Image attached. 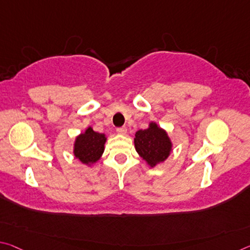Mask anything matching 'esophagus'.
<instances>
[{
	"label": "esophagus",
	"instance_id": "esophagus-1",
	"mask_svg": "<svg viewBox=\"0 0 250 250\" xmlns=\"http://www.w3.org/2000/svg\"><path fill=\"white\" fill-rule=\"evenodd\" d=\"M117 132L119 134H121V136H125V134H126V128H125V126H121V128H118Z\"/></svg>",
	"mask_w": 250,
	"mask_h": 250
}]
</instances>
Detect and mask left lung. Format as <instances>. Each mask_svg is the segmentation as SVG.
I'll list each match as a JSON object with an SVG mask.
<instances>
[{"mask_svg": "<svg viewBox=\"0 0 250 250\" xmlns=\"http://www.w3.org/2000/svg\"><path fill=\"white\" fill-rule=\"evenodd\" d=\"M134 137L136 151L149 167L162 164L172 152V141L168 132L157 122L150 121L148 128L138 130Z\"/></svg>", "mask_w": 250, "mask_h": 250, "instance_id": "left-lung-1", "label": "left lung"}]
</instances>
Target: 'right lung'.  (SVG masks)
Listing matches in <instances>:
<instances>
[{
	"mask_svg": "<svg viewBox=\"0 0 250 250\" xmlns=\"http://www.w3.org/2000/svg\"><path fill=\"white\" fill-rule=\"evenodd\" d=\"M106 136L104 133L94 131L89 125L84 131L75 137L73 144V156L81 164L92 167L101 159L104 152Z\"/></svg>",
	"mask_w": 250,
	"mask_h": 250,
	"instance_id": "obj_1",
	"label": "right lung"
}]
</instances>
